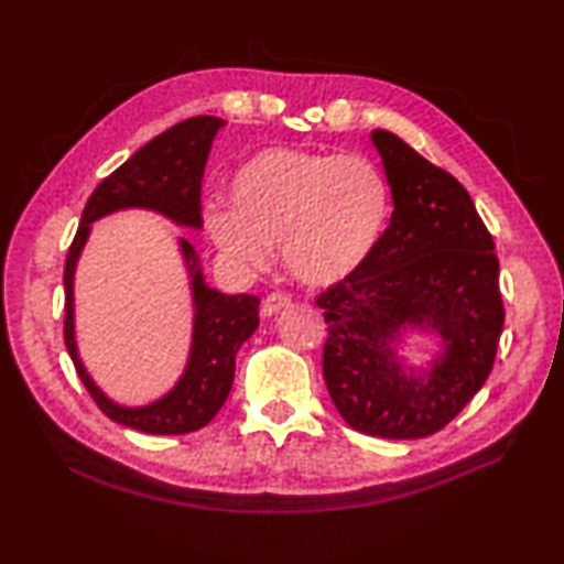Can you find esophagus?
Instances as JSON below:
<instances>
[{"instance_id": "34e87169", "label": "esophagus", "mask_w": 564, "mask_h": 564, "mask_svg": "<svg viewBox=\"0 0 564 564\" xmlns=\"http://www.w3.org/2000/svg\"><path fill=\"white\" fill-rule=\"evenodd\" d=\"M288 304H290V295H285V292H269V295L262 300L260 311H262V315H274Z\"/></svg>"}]
</instances>
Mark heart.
I'll return each instance as SVG.
<instances>
[{
  "label": "heart",
  "instance_id": "b5f03b06",
  "mask_svg": "<svg viewBox=\"0 0 564 564\" xmlns=\"http://www.w3.org/2000/svg\"><path fill=\"white\" fill-rule=\"evenodd\" d=\"M226 195L230 209L207 212L216 247L243 267H262L281 243L288 272L315 288L357 272L391 209L389 184L373 161L285 147L243 161Z\"/></svg>",
  "mask_w": 564,
  "mask_h": 564
}]
</instances>
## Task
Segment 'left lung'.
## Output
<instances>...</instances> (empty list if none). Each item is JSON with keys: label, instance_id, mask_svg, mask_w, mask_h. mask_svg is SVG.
I'll return each instance as SVG.
<instances>
[{"label": "left lung", "instance_id": "left-lung-1", "mask_svg": "<svg viewBox=\"0 0 564 564\" xmlns=\"http://www.w3.org/2000/svg\"><path fill=\"white\" fill-rule=\"evenodd\" d=\"M394 212L355 274L315 297L325 311L323 376L355 431L426 437L470 403L494 369L505 306L491 232L470 193L399 135L376 129ZM435 328L446 352L426 377L405 375L393 340Z\"/></svg>", "mask_w": 564, "mask_h": 564}]
</instances>
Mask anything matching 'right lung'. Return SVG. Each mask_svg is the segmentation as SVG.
Wrapping results in <instances>:
<instances>
[{
    "instance_id": "1",
    "label": "right lung",
    "mask_w": 564,
    "mask_h": 564,
    "mask_svg": "<svg viewBox=\"0 0 564 564\" xmlns=\"http://www.w3.org/2000/svg\"><path fill=\"white\" fill-rule=\"evenodd\" d=\"M226 127L221 117L198 115L170 127L110 173L94 188L83 209L76 237H73L64 264V343L73 366L87 387L94 403L121 426L152 435H180L207 426L226 403L239 346L258 327V297L224 295L203 281L198 256L186 239H180L195 304L193 346L186 371L177 387L144 408H121L91 382L78 357L73 334V272L85 247L89 224L110 212L127 207L156 209L180 226L200 228V184L216 131Z\"/></svg>"
}]
</instances>
